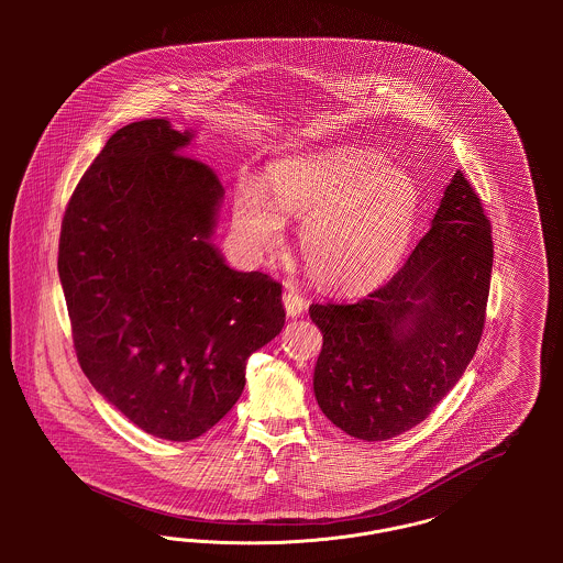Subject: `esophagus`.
<instances>
[{
  "label": "esophagus",
  "instance_id": "esophagus-1",
  "mask_svg": "<svg viewBox=\"0 0 563 563\" xmlns=\"http://www.w3.org/2000/svg\"><path fill=\"white\" fill-rule=\"evenodd\" d=\"M283 303H285V310H287V314H289L291 319L299 317V314L306 310V299L301 297V294H297L294 287H287V289H285Z\"/></svg>",
  "mask_w": 563,
  "mask_h": 563
}]
</instances>
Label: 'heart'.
<instances>
[{
  "instance_id": "1",
  "label": "heart",
  "mask_w": 563,
  "mask_h": 563,
  "mask_svg": "<svg viewBox=\"0 0 563 563\" xmlns=\"http://www.w3.org/2000/svg\"><path fill=\"white\" fill-rule=\"evenodd\" d=\"M420 188L401 168L361 147H331L272 164L268 196L244 189L234 205L242 244L276 253L285 221L301 223V255L329 289L363 294L384 283L409 246L420 214Z\"/></svg>"
}]
</instances>
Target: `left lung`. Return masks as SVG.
Instances as JSON below:
<instances>
[{
  "label": "left lung",
  "instance_id": "8db88e82",
  "mask_svg": "<svg viewBox=\"0 0 563 563\" xmlns=\"http://www.w3.org/2000/svg\"><path fill=\"white\" fill-rule=\"evenodd\" d=\"M492 228L460 170L429 232L384 287L356 303H312L322 350L314 397L354 439L386 441L429 418L482 340Z\"/></svg>",
  "mask_w": 563,
  "mask_h": 563
}]
</instances>
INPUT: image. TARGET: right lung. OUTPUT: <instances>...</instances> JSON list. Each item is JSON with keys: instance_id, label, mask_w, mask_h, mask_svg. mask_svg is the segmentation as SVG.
<instances>
[{"instance_id": "add662e5", "label": "right lung", "mask_w": 563, "mask_h": 563, "mask_svg": "<svg viewBox=\"0 0 563 563\" xmlns=\"http://www.w3.org/2000/svg\"><path fill=\"white\" fill-rule=\"evenodd\" d=\"M191 131L109 136L60 225L58 278L81 372L139 429L191 441L234 407L246 358L283 324V287L213 244L223 186L184 156Z\"/></svg>"}]
</instances>
